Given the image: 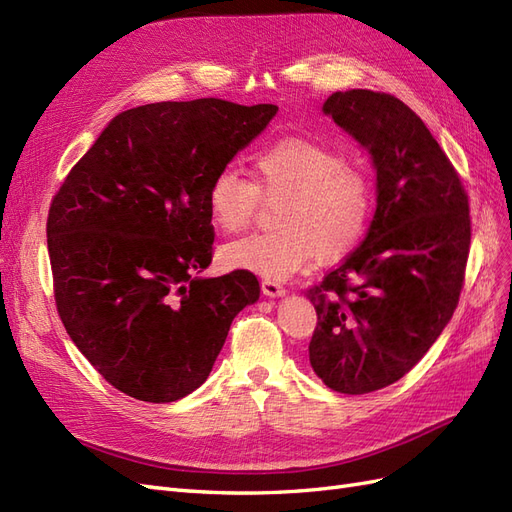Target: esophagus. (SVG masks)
Here are the masks:
<instances>
[{"mask_svg": "<svg viewBox=\"0 0 512 512\" xmlns=\"http://www.w3.org/2000/svg\"><path fill=\"white\" fill-rule=\"evenodd\" d=\"M262 294H265V297L277 299V297H284V294H286V288H284V286H280V284H275V282L265 280V282H262Z\"/></svg>", "mask_w": 512, "mask_h": 512, "instance_id": "obj_1", "label": "esophagus"}]
</instances>
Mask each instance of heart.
Wrapping results in <instances>:
<instances>
[{
	"instance_id": "heart-1",
	"label": "heart",
	"mask_w": 512,
	"mask_h": 512,
	"mask_svg": "<svg viewBox=\"0 0 512 512\" xmlns=\"http://www.w3.org/2000/svg\"><path fill=\"white\" fill-rule=\"evenodd\" d=\"M254 175L256 183L224 168L209 183L207 209L224 232L250 224L260 194H286L275 218L280 228L228 243L222 252L226 267L282 282L316 254L320 260L348 254L365 235L371 185L337 151L309 138H284L258 153Z\"/></svg>"
}]
</instances>
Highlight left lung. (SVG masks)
Instances as JSON below:
<instances>
[{"label": "left lung", "instance_id": "left-lung-1", "mask_svg": "<svg viewBox=\"0 0 512 512\" xmlns=\"http://www.w3.org/2000/svg\"><path fill=\"white\" fill-rule=\"evenodd\" d=\"M322 113L376 170L367 237L305 294L318 324L309 363L329 389H384L423 359L459 301L470 252L466 190L425 123L369 89L335 91Z\"/></svg>", "mask_w": 512, "mask_h": 512}]
</instances>
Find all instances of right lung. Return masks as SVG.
Wrapping results in <instances>:
<instances>
[{
	"label": "right lung",
	"mask_w": 512,
	"mask_h": 512,
	"mask_svg": "<svg viewBox=\"0 0 512 512\" xmlns=\"http://www.w3.org/2000/svg\"><path fill=\"white\" fill-rule=\"evenodd\" d=\"M275 104L218 98L123 111L70 170L46 222L61 322L117 391L168 404L203 384L254 273L211 265V179L269 126Z\"/></svg>",
	"instance_id": "add662e5"
}]
</instances>
